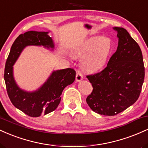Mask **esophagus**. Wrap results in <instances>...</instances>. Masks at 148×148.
Returning a JSON list of instances; mask_svg holds the SVG:
<instances>
[{
  "label": "esophagus",
  "instance_id": "obj_1",
  "mask_svg": "<svg viewBox=\"0 0 148 148\" xmlns=\"http://www.w3.org/2000/svg\"><path fill=\"white\" fill-rule=\"evenodd\" d=\"M83 79H84V76H83V74H81V72L77 71V72H76V81H77V82H79V81H81Z\"/></svg>",
  "mask_w": 148,
  "mask_h": 148
}]
</instances>
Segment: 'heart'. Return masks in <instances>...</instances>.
<instances>
[{
  "mask_svg": "<svg viewBox=\"0 0 148 148\" xmlns=\"http://www.w3.org/2000/svg\"><path fill=\"white\" fill-rule=\"evenodd\" d=\"M111 48L112 42L108 37H92L77 47L73 55L84 56L81 60V67L88 72H95L104 65Z\"/></svg>",
  "mask_w": 148,
  "mask_h": 148,
  "instance_id": "heart-1",
  "label": "heart"
}]
</instances>
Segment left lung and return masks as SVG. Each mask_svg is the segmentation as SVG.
<instances>
[{
    "mask_svg": "<svg viewBox=\"0 0 148 148\" xmlns=\"http://www.w3.org/2000/svg\"><path fill=\"white\" fill-rule=\"evenodd\" d=\"M113 29L118 33L116 51L102 71L86 76L93 88L86 102L95 113L108 116L121 113L136 101L145 77L140 47L126 29Z\"/></svg>",
    "mask_w": 148,
    "mask_h": 148,
    "instance_id": "1",
    "label": "left lung"
}]
</instances>
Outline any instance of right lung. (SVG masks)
<instances>
[{"instance_id":"add662e5","label":"right lung","mask_w":148,"mask_h":148,"mask_svg":"<svg viewBox=\"0 0 148 148\" xmlns=\"http://www.w3.org/2000/svg\"><path fill=\"white\" fill-rule=\"evenodd\" d=\"M49 32L28 31L21 34L12 46L5 67L4 79L9 98L20 111L33 118L46 115L56 109L64 88L75 80L72 68L53 71L47 81L37 90L27 92L17 86L13 76V65L27 46H43L53 49L54 44Z\"/></svg>"}]
</instances>
